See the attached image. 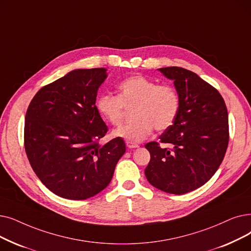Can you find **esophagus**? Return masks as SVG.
I'll use <instances>...</instances> for the list:
<instances>
[{
  "instance_id": "1",
  "label": "esophagus",
  "mask_w": 251,
  "mask_h": 251,
  "mask_svg": "<svg viewBox=\"0 0 251 251\" xmlns=\"http://www.w3.org/2000/svg\"><path fill=\"white\" fill-rule=\"evenodd\" d=\"M126 146H127L129 149H136V148L139 147L137 144L131 143V141H126Z\"/></svg>"
}]
</instances>
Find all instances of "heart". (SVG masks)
<instances>
[{
  "label": "heart",
  "instance_id": "b5f03b06",
  "mask_svg": "<svg viewBox=\"0 0 251 251\" xmlns=\"http://www.w3.org/2000/svg\"><path fill=\"white\" fill-rule=\"evenodd\" d=\"M119 94H102L96 100V108L110 124L122 122L125 106H134L131 123L120 126L113 136L131 143L147 138L152 129L164 131L176 121L180 107L177 90L169 84H159L143 75H131L118 86Z\"/></svg>",
  "mask_w": 251,
  "mask_h": 251
}]
</instances>
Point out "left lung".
Returning a JSON list of instances; mask_svg holds the SVG:
<instances>
[{
    "mask_svg": "<svg viewBox=\"0 0 251 251\" xmlns=\"http://www.w3.org/2000/svg\"><path fill=\"white\" fill-rule=\"evenodd\" d=\"M159 71L174 81L180 107L160 143L145 146L151 154L145 174L155 188L182 195L202 187L222 164L228 144L227 110L220 92L198 75L178 67Z\"/></svg>",
    "mask_w": 251,
    "mask_h": 251,
    "instance_id": "left-lung-1",
    "label": "left lung"
}]
</instances>
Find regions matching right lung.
<instances>
[{
    "instance_id": "add662e5",
    "label": "right lung",
    "mask_w": 251,
    "mask_h": 251,
    "mask_svg": "<svg viewBox=\"0 0 251 251\" xmlns=\"http://www.w3.org/2000/svg\"><path fill=\"white\" fill-rule=\"evenodd\" d=\"M103 68L75 70L37 92L25 115V148L32 170L52 193L85 200L111 182L126 151L122 138L105 145L107 126L97 111Z\"/></svg>"
}]
</instances>
